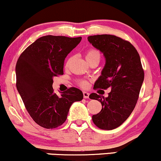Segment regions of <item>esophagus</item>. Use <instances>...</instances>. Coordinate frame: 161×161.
Here are the masks:
<instances>
[{
  "label": "esophagus",
  "mask_w": 161,
  "mask_h": 161,
  "mask_svg": "<svg viewBox=\"0 0 161 161\" xmlns=\"http://www.w3.org/2000/svg\"><path fill=\"white\" fill-rule=\"evenodd\" d=\"M83 97H84V98H88L89 97V93L87 92H83Z\"/></svg>",
  "instance_id": "esophagus-1"
}]
</instances>
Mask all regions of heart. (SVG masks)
Instances as JSON below:
<instances>
[{
  "label": "heart",
  "mask_w": 161,
  "mask_h": 161,
  "mask_svg": "<svg viewBox=\"0 0 161 161\" xmlns=\"http://www.w3.org/2000/svg\"><path fill=\"white\" fill-rule=\"evenodd\" d=\"M100 57V53L99 51H97V50H95V49H90L88 50V51L86 52V60L87 61L89 60H91V59L94 58V57ZM70 61V59L69 60H68L67 63H66V66L69 64V63ZM79 84H80L81 86L82 87H86L88 86V82H87L86 80H81L80 82H79Z\"/></svg>",
  "instance_id": "b5f03b06"
}]
</instances>
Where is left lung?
Returning <instances> with one entry per match:
<instances>
[{
    "mask_svg": "<svg viewBox=\"0 0 161 161\" xmlns=\"http://www.w3.org/2000/svg\"><path fill=\"white\" fill-rule=\"evenodd\" d=\"M88 41L105 58L94 88L111 89L107 97L96 93L89 95L102 105L92 120L98 128L111 130L123 124L133 111L144 81V70L138 51L127 41L111 35L88 36Z\"/></svg>",
    "mask_w": 161,
    "mask_h": 161,
    "instance_id": "obj_1",
    "label": "left lung"
}]
</instances>
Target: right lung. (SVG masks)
Returning <instances> with one entry per match:
<instances>
[{
  "label": "right lung",
  "mask_w": 161,
  "mask_h": 161,
  "mask_svg": "<svg viewBox=\"0 0 161 161\" xmlns=\"http://www.w3.org/2000/svg\"><path fill=\"white\" fill-rule=\"evenodd\" d=\"M81 40L82 37L42 36L29 45L16 62V88L29 115L44 128L62 125L71 105L83 98L79 88H70L57 95L52 87L53 77L64 74L66 57Z\"/></svg>",
  "instance_id": "add662e5"
}]
</instances>
